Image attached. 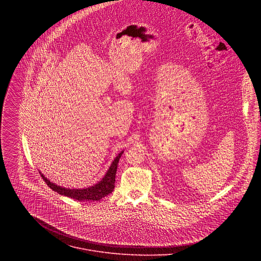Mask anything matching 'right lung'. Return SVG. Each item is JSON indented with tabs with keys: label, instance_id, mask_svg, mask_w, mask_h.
I'll list each match as a JSON object with an SVG mask.
<instances>
[{
	"label": "right lung",
	"instance_id": "right-lung-1",
	"mask_svg": "<svg viewBox=\"0 0 261 261\" xmlns=\"http://www.w3.org/2000/svg\"><path fill=\"white\" fill-rule=\"evenodd\" d=\"M124 151H122L111 163L109 166L108 170L106 171L105 175L102 177L100 181L97 184L90 186L88 188H83V189H75V188H65L63 186H59L56 182L50 181L41 171L39 170L42 178L44 181L47 184L48 187L53 189L55 192H58L61 195L73 198L75 200L80 201H85V200H91V201H96L100 200L101 198L105 197L106 195L110 194L115 189V181H116V173L118 169V163L119 160L122 156Z\"/></svg>",
	"mask_w": 261,
	"mask_h": 261
}]
</instances>
